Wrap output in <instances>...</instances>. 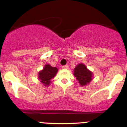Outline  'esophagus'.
Returning <instances> with one entry per match:
<instances>
[{"instance_id": "obj_1", "label": "esophagus", "mask_w": 127, "mask_h": 127, "mask_svg": "<svg viewBox=\"0 0 127 127\" xmlns=\"http://www.w3.org/2000/svg\"><path fill=\"white\" fill-rule=\"evenodd\" d=\"M62 69H69V66L68 65H63Z\"/></svg>"}]
</instances>
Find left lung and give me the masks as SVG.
Wrapping results in <instances>:
<instances>
[{"mask_svg": "<svg viewBox=\"0 0 127 127\" xmlns=\"http://www.w3.org/2000/svg\"><path fill=\"white\" fill-rule=\"evenodd\" d=\"M74 75L76 77L79 83L82 86L87 85L92 80V72L90 71L83 64H79L76 66L74 69Z\"/></svg>", "mask_w": 127, "mask_h": 127, "instance_id": "8db88e82", "label": "left lung"}]
</instances>
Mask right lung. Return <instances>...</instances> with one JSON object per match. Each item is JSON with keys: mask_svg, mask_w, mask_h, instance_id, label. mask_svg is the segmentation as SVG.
I'll list each match as a JSON object with an SVG mask.
<instances>
[{"mask_svg": "<svg viewBox=\"0 0 127 127\" xmlns=\"http://www.w3.org/2000/svg\"><path fill=\"white\" fill-rule=\"evenodd\" d=\"M58 72V69L56 67H51L50 65H45L43 70L39 72V78L41 83L44 86H48L50 84V81L52 79Z\"/></svg>", "mask_w": 127, "mask_h": 127, "instance_id": "add662e5", "label": "right lung"}]
</instances>
